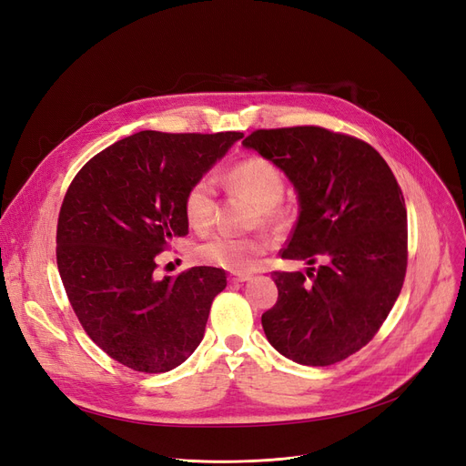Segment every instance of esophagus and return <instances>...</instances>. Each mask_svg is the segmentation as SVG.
Masks as SVG:
<instances>
[{
	"label": "esophagus",
	"mask_w": 466,
	"mask_h": 466,
	"mask_svg": "<svg viewBox=\"0 0 466 466\" xmlns=\"http://www.w3.org/2000/svg\"><path fill=\"white\" fill-rule=\"evenodd\" d=\"M251 279V272H232L230 282H248Z\"/></svg>",
	"instance_id": "obj_1"
}]
</instances>
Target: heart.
<instances>
[{
    "label": "heart",
    "instance_id": "heart-1",
    "mask_svg": "<svg viewBox=\"0 0 466 466\" xmlns=\"http://www.w3.org/2000/svg\"><path fill=\"white\" fill-rule=\"evenodd\" d=\"M227 184L234 194H242L255 203L265 222H280L279 205L284 199L286 184L280 168L265 157H246L227 172ZM184 215L196 230L209 228L217 215V187L213 178H198L184 196ZM268 248L263 238H234L213 234L203 238L192 249L201 265L227 268L232 272L249 270L255 259Z\"/></svg>",
    "mask_w": 466,
    "mask_h": 466
}]
</instances>
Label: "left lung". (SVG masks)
<instances>
[{
  "mask_svg": "<svg viewBox=\"0 0 466 466\" xmlns=\"http://www.w3.org/2000/svg\"><path fill=\"white\" fill-rule=\"evenodd\" d=\"M286 172L299 218L274 270L279 299L263 313L270 346L309 367L357 353L380 330L407 272V209L391 168L370 144L322 127L255 130L242 142Z\"/></svg>",
  "mask_w": 466,
  "mask_h": 466,
  "instance_id": "obj_1",
  "label": "left lung"
}]
</instances>
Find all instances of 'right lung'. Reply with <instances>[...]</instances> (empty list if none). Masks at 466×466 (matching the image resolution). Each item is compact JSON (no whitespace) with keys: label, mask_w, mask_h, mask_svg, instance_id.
I'll use <instances>...</instances> for the list:
<instances>
[{"label":"right lung","mask_w":466,"mask_h":466,"mask_svg":"<svg viewBox=\"0 0 466 466\" xmlns=\"http://www.w3.org/2000/svg\"><path fill=\"white\" fill-rule=\"evenodd\" d=\"M242 132L144 130L86 163L57 220V268L84 332L132 370L159 374L196 351L227 272L157 280L155 257L187 234L184 196Z\"/></svg>","instance_id":"right-lung-1"}]
</instances>
